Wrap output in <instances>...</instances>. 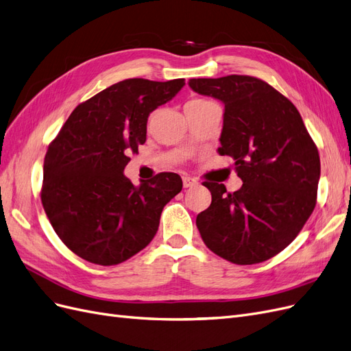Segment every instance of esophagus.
Here are the masks:
<instances>
[{"label": "esophagus", "instance_id": "34e87169", "mask_svg": "<svg viewBox=\"0 0 351 351\" xmlns=\"http://www.w3.org/2000/svg\"><path fill=\"white\" fill-rule=\"evenodd\" d=\"M197 184V180H195L193 177H189V176H183V186L187 187H193Z\"/></svg>", "mask_w": 351, "mask_h": 351}]
</instances>
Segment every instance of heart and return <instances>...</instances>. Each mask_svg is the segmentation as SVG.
Listing matches in <instances>:
<instances>
[{
    "label": "heart",
    "instance_id": "heart-1",
    "mask_svg": "<svg viewBox=\"0 0 351 351\" xmlns=\"http://www.w3.org/2000/svg\"><path fill=\"white\" fill-rule=\"evenodd\" d=\"M193 101H204V99H193Z\"/></svg>",
    "mask_w": 351,
    "mask_h": 351
}]
</instances>
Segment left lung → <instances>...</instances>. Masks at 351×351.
I'll return each mask as SVG.
<instances>
[{
  "label": "left lung",
  "instance_id": "1",
  "mask_svg": "<svg viewBox=\"0 0 351 351\" xmlns=\"http://www.w3.org/2000/svg\"><path fill=\"white\" fill-rule=\"evenodd\" d=\"M195 92L224 104L219 155L234 159L243 186L228 193L208 183L210 206L196 226L218 256L253 265L284 250L316 205L321 161L300 112L271 84L252 76L190 79Z\"/></svg>",
  "mask_w": 351,
  "mask_h": 351
}]
</instances>
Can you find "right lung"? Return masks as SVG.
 <instances>
[{"mask_svg":"<svg viewBox=\"0 0 351 351\" xmlns=\"http://www.w3.org/2000/svg\"><path fill=\"white\" fill-rule=\"evenodd\" d=\"M184 79H127L77 105L48 146L40 200L52 228L82 259L111 267L155 237L182 177L159 173L134 186L123 173L146 142L147 117L171 101Z\"/></svg>","mask_w":351,"mask_h":351,"instance_id":"add662e5","label":"right lung"}]
</instances>
